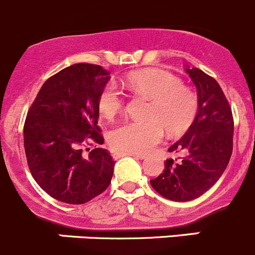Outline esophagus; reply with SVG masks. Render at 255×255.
I'll return each mask as SVG.
<instances>
[{"label":"esophagus","mask_w":255,"mask_h":255,"mask_svg":"<svg viewBox=\"0 0 255 255\" xmlns=\"http://www.w3.org/2000/svg\"><path fill=\"white\" fill-rule=\"evenodd\" d=\"M113 157L114 159H119V157L123 156H134L137 157V159H145V155H139V154H134V152H123V151H113Z\"/></svg>","instance_id":"34e87169"}]
</instances>
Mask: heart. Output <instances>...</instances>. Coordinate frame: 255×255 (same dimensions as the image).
<instances>
[{
	"mask_svg": "<svg viewBox=\"0 0 255 255\" xmlns=\"http://www.w3.org/2000/svg\"><path fill=\"white\" fill-rule=\"evenodd\" d=\"M124 84L135 93L151 99V105L146 114L147 120L126 121L111 130L109 141L114 150L147 152L160 142L165 129L169 134H181L195 120L198 96L170 72L140 70L128 75ZM96 105L100 115L111 120L123 110L124 99L115 85L106 84L99 93Z\"/></svg>",
	"mask_w": 255,
	"mask_h": 255,
	"instance_id": "obj_1",
	"label": "heart"
}]
</instances>
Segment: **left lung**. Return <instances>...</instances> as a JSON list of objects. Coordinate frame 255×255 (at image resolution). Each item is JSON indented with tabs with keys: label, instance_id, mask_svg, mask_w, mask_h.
<instances>
[{
	"label": "left lung",
	"instance_id": "8db88e82",
	"mask_svg": "<svg viewBox=\"0 0 255 255\" xmlns=\"http://www.w3.org/2000/svg\"><path fill=\"white\" fill-rule=\"evenodd\" d=\"M186 72L198 90V114L184 136L168 149L184 156L178 162L166 160L164 173L150 180L155 191L174 202H189L209 190L233 152L234 120L222 87L196 67Z\"/></svg>",
	"mask_w": 255,
	"mask_h": 255
}]
</instances>
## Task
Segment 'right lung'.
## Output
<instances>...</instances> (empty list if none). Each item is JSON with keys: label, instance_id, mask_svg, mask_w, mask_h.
<instances>
[{"label": "right lung", "instance_id": "1", "mask_svg": "<svg viewBox=\"0 0 255 255\" xmlns=\"http://www.w3.org/2000/svg\"><path fill=\"white\" fill-rule=\"evenodd\" d=\"M109 80L99 65H71L46 80L28 109L23 126L28 169L40 188L62 203L84 204L111 183L115 161L96 146L104 144L96 101Z\"/></svg>", "mask_w": 255, "mask_h": 255}]
</instances>
